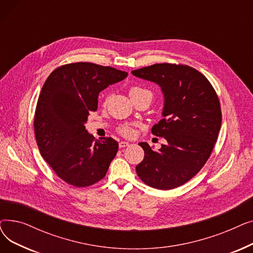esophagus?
<instances>
[{
  "mask_svg": "<svg viewBox=\"0 0 253 253\" xmlns=\"http://www.w3.org/2000/svg\"><path fill=\"white\" fill-rule=\"evenodd\" d=\"M130 143L127 142V141H120L119 142V148L120 149H123V148H126V147H129Z\"/></svg>",
  "mask_w": 253,
  "mask_h": 253,
  "instance_id": "1",
  "label": "esophagus"
}]
</instances>
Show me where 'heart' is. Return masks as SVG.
I'll use <instances>...</instances> for the list:
<instances>
[{
    "mask_svg": "<svg viewBox=\"0 0 253 253\" xmlns=\"http://www.w3.org/2000/svg\"><path fill=\"white\" fill-rule=\"evenodd\" d=\"M128 94L130 96V98H135V97H139V96H150L152 97V92L144 89V88H141V87H138V86H133L131 87L128 91ZM120 132L125 136H130L132 133H133V130H132L129 126L125 125V126H122L121 128H120Z\"/></svg>",
    "mask_w": 253,
    "mask_h": 253,
    "instance_id": "1",
    "label": "heart"
}]
</instances>
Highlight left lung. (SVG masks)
<instances>
[{"instance_id": "obj_1", "label": "left lung", "mask_w": 253, "mask_h": 253, "mask_svg": "<svg viewBox=\"0 0 253 253\" xmlns=\"http://www.w3.org/2000/svg\"><path fill=\"white\" fill-rule=\"evenodd\" d=\"M161 88L163 119L154 135L167 141L155 151L148 142L136 173L148 185L171 190L189 181L204 166L213 150L221 125L219 100L210 82L188 65L157 63L131 72Z\"/></svg>"}]
</instances>
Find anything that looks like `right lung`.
I'll return each instance as SVG.
<instances>
[{"instance_id": "obj_1", "label": "right lung", "mask_w": 253, "mask_h": 253, "mask_svg": "<svg viewBox=\"0 0 253 253\" xmlns=\"http://www.w3.org/2000/svg\"><path fill=\"white\" fill-rule=\"evenodd\" d=\"M127 76L111 66L77 62L53 71L43 85L34 122L38 147L55 173L74 187L102 179L118 152L115 139H95L85 124L97 110L99 93Z\"/></svg>"}]
</instances>
